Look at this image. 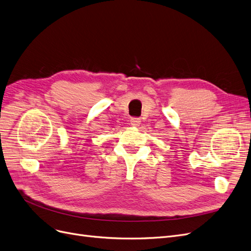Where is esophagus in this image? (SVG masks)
<instances>
[{"label": "esophagus", "mask_w": 251, "mask_h": 251, "mask_svg": "<svg viewBox=\"0 0 251 251\" xmlns=\"http://www.w3.org/2000/svg\"><path fill=\"white\" fill-rule=\"evenodd\" d=\"M130 124H131L132 126H135V127L140 126V124H141V119H140V118H131V119H130Z\"/></svg>", "instance_id": "1"}]
</instances>
